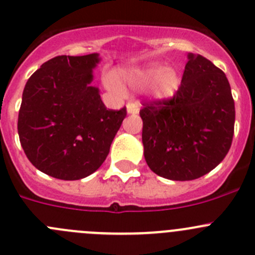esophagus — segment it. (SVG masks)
<instances>
[{"mask_svg": "<svg viewBox=\"0 0 255 255\" xmlns=\"http://www.w3.org/2000/svg\"><path fill=\"white\" fill-rule=\"evenodd\" d=\"M126 110L129 114H137L139 113V105L136 103H129L126 105Z\"/></svg>", "mask_w": 255, "mask_h": 255, "instance_id": "obj_1", "label": "esophagus"}]
</instances>
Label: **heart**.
Listing matches in <instances>:
<instances>
[{
	"label": "heart",
	"instance_id": "heart-1",
	"mask_svg": "<svg viewBox=\"0 0 255 255\" xmlns=\"http://www.w3.org/2000/svg\"><path fill=\"white\" fill-rule=\"evenodd\" d=\"M180 75L165 65L154 62L142 67L119 70L116 76L108 75L105 85L114 93L123 94L126 90H141L151 85V94L157 100H169L179 91Z\"/></svg>",
	"mask_w": 255,
	"mask_h": 255
}]
</instances>
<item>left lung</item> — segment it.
I'll list each match as a JSON object with an SVG mask.
<instances>
[{
  "label": "left lung",
  "instance_id": "1",
  "mask_svg": "<svg viewBox=\"0 0 255 255\" xmlns=\"http://www.w3.org/2000/svg\"><path fill=\"white\" fill-rule=\"evenodd\" d=\"M144 156L170 180H194L217 168L232 146L235 108L229 81L202 55L189 53L179 91L144 104Z\"/></svg>",
  "mask_w": 255,
  "mask_h": 255
}]
</instances>
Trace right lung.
<instances>
[{
	"instance_id": "add662e5",
	"label": "right lung",
	"mask_w": 255,
	"mask_h": 255,
	"mask_svg": "<svg viewBox=\"0 0 255 255\" xmlns=\"http://www.w3.org/2000/svg\"><path fill=\"white\" fill-rule=\"evenodd\" d=\"M98 53L56 56L33 72L23 89L17 130L31 164L42 173L79 180L98 170L126 116L106 109L91 86Z\"/></svg>"
}]
</instances>
